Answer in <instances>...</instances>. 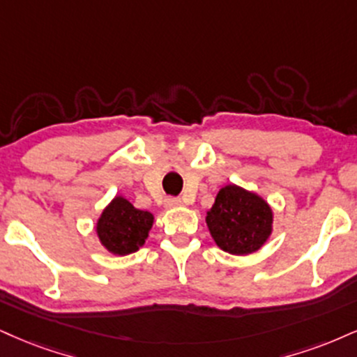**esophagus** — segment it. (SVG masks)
Instances as JSON below:
<instances>
[{
	"label": "esophagus",
	"mask_w": 357,
	"mask_h": 357,
	"mask_svg": "<svg viewBox=\"0 0 357 357\" xmlns=\"http://www.w3.org/2000/svg\"><path fill=\"white\" fill-rule=\"evenodd\" d=\"M183 201L179 199V197H167L165 201V206L166 208H178V206H181Z\"/></svg>",
	"instance_id": "1"
}]
</instances>
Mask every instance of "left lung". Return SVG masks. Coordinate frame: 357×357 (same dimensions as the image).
I'll use <instances>...</instances> for the list:
<instances>
[{
  "label": "left lung",
  "instance_id": "left-lung-1",
  "mask_svg": "<svg viewBox=\"0 0 357 357\" xmlns=\"http://www.w3.org/2000/svg\"><path fill=\"white\" fill-rule=\"evenodd\" d=\"M274 213L268 201L238 184L218 191L211 209L206 211L209 234L222 251L248 256L259 251L273 234Z\"/></svg>",
  "mask_w": 357,
  "mask_h": 357
}]
</instances>
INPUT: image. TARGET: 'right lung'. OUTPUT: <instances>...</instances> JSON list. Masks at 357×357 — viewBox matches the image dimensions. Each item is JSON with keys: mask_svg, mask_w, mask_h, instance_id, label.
Listing matches in <instances>:
<instances>
[{"mask_svg": "<svg viewBox=\"0 0 357 357\" xmlns=\"http://www.w3.org/2000/svg\"><path fill=\"white\" fill-rule=\"evenodd\" d=\"M154 222V214L132 206L124 196H114L98 218L96 236L113 256H128L143 248Z\"/></svg>", "mask_w": 357, "mask_h": 357, "instance_id": "1", "label": "right lung"}]
</instances>
